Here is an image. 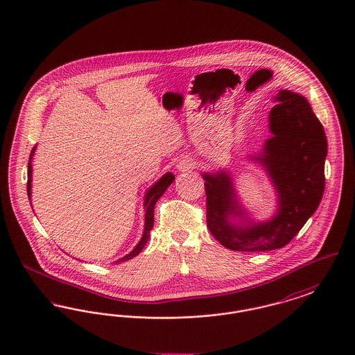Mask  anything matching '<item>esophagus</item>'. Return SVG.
Wrapping results in <instances>:
<instances>
[{
	"label": "esophagus",
	"mask_w": 355,
	"mask_h": 355,
	"mask_svg": "<svg viewBox=\"0 0 355 355\" xmlns=\"http://www.w3.org/2000/svg\"><path fill=\"white\" fill-rule=\"evenodd\" d=\"M180 166H181V169H187V168H190V164L186 162V161H182V162L180 164Z\"/></svg>",
	"instance_id": "obj_1"
}]
</instances>
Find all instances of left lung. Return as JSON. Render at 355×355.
Segmentation results:
<instances>
[{"instance_id":"8db88e82","label":"left lung","mask_w":355,"mask_h":355,"mask_svg":"<svg viewBox=\"0 0 355 355\" xmlns=\"http://www.w3.org/2000/svg\"><path fill=\"white\" fill-rule=\"evenodd\" d=\"M271 109L270 132L258 159L270 174L279 196V211L263 223L236 226L242 216L230 177L203 174L206 223L213 236L234 252H266L286 246L320 206L324 190L327 141L320 119L302 96L279 92Z\"/></svg>"}]
</instances>
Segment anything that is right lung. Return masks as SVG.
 Wrapping results in <instances>:
<instances>
[{
	"mask_svg": "<svg viewBox=\"0 0 355 355\" xmlns=\"http://www.w3.org/2000/svg\"><path fill=\"white\" fill-rule=\"evenodd\" d=\"M33 150L31 153V157H29V164H28V184H26V189H28V197L31 200L32 197V157H33ZM174 175L171 173H166L158 182H155L154 185L149 189V191L146 193V197H145V206H146V213H145V230H144V236L141 238V241L138 242V245L135 246V250L132 253L125 255L123 258H121L119 261H116V263L119 262H123V261H128V259H132L133 257H135L137 254L141 253V250L145 248L149 236H150V230L153 229V223H154V206L155 202L159 200V197L165 193V190L169 187L170 184L174 181Z\"/></svg>",
	"mask_w": 355,
	"mask_h": 355,
	"instance_id": "add662e5",
	"label": "right lung"
}]
</instances>
